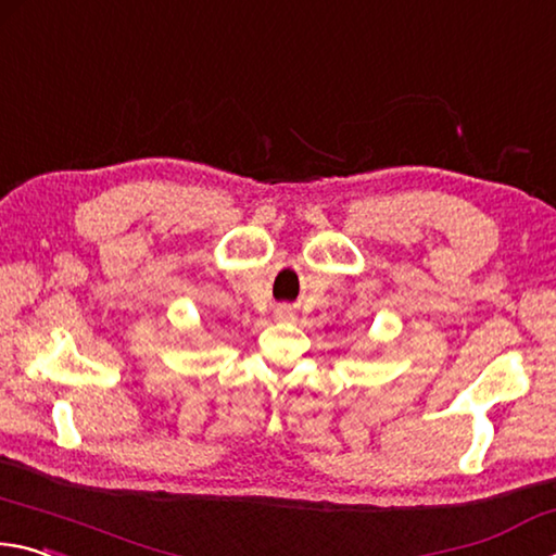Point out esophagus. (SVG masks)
Masks as SVG:
<instances>
[{
    "instance_id": "1",
    "label": "esophagus",
    "mask_w": 556,
    "mask_h": 556,
    "mask_svg": "<svg viewBox=\"0 0 556 556\" xmlns=\"http://www.w3.org/2000/svg\"><path fill=\"white\" fill-rule=\"evenodd\" d=\"M278 317H290V309H278Z\"/></svg>"
}]
</instances>
